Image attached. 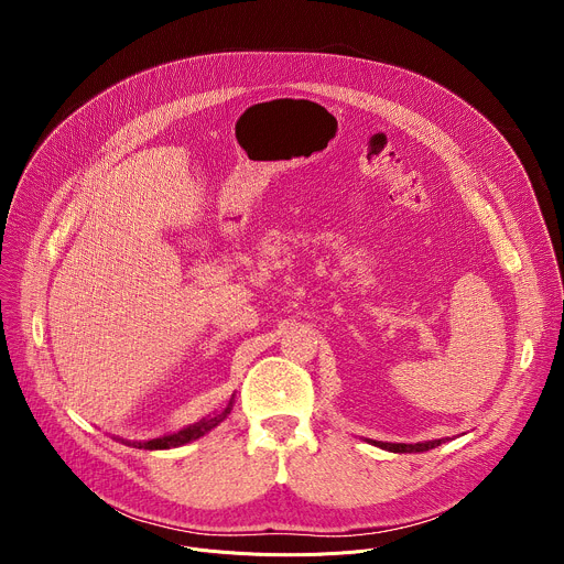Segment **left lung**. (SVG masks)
<instances>
[{"label": "left lung", "mask_w": 564, "mask_h": 564, "mask_svg": "<svg viewBox=\"0 0 564 564\" xmlns=\"http://www.w3.org/2000/svg\"><path fill=\"white\" fill-rule=\"evenodd\" d=\"M446 440H431V442H417V444H392V442H375V440H368V442L379 448H386L390 453H424V451H431V448L444 444Z\"/></svg>", "instance_id": "obj_1"}]
</instances>
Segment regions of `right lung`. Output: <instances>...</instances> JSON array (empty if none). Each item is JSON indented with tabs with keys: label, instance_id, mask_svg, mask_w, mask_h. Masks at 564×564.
I'll use <instances>...</instances> for the list:
<instances>
[{
	"label": "right lung",
	"instance_id": "add662e5",
	"mask_svg": "<svg viewBox=\"0 0 564 564\" xmlns=\"http://www.w3.org/2000/svg\"><path fill=\"white\" fill-rule=\"evenodd\" d=\"M231 409H234V394H231L229 404H227L223 411L212 413V415L203 417L200 422H196V424H192V426H187V429H183V431H178V433L163 435V437H155V440H147V442H129V440H122V444L133 446V448H144V451H163V448L185 446V444H189V442H194V440L207 435V433H209L212 429H216L220 422H225L227 415L231 413Z\"/></svg>",
	"mask_w": 564,
	"mask_h": 564
}]
</instances>
